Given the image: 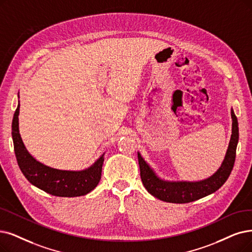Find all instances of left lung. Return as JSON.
Returning a JSON list of instances; mask_svg holds the SVG:
<instances>
[{
	"label": "left lung",
	"instance_id": "left-lung-1",
	"mask_svg": "<svg viewBox=\"0 0 252 252\" xmlns=\"http://www.w3.org/2000/svg\"><path fill=\"white\" fill-rule=\"evenodd\" d=\"M231 119H233L231 136L222 164L212 177L199 181V182H167V181L161 180L147 164L140 154L137 153L140 178L148 192L166 203L186 204L205 197L218 190L228 179L235 164L236 150L239 140V127L238 120L233 109H231Z\"/></svg>",
	"mask_w": 252,
	"mask_h": 252
}]
</instances>
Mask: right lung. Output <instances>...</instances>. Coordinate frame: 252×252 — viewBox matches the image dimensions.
Returning a JSON list of instances; mask_svg holds the SVG:
<instances>
[{
    "label": "right lung",
    "mask_w": 252,
    "mask_h": 252,
    "mask_svg": "<svg viewBox=\"0 0 252 252\" xmlns=\"http://www.w3.org/2000/svg\"><path fill=\"white\" fill-rule=\"evenodd\" d=\"M18 115L19 103L12 120V139L18 166L29 182L56 196L74 197L91 192L101 179L104 154L92 166L79 172L46 166L40 163L27 151L19 134Z\"/></svg>",
    "instance_id": "right-lung-1"
}]
</instances>
